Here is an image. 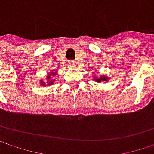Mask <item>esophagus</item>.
Wrapping results in <instances>:
<instances>
[{
    "instance_id": "esophagus-1",
    "label": "esophagus",
    "mask_w": 154,
    "mask_h": 154,
    "mask_svg": "<svg viewBox=\"0 0 154 154\" xmlns=\"http://www.w3.org/2000/svg\"><path fill=\"white\" fill-rule=\"evenodd\" d=\"M76 65V61H74V60H69V67H74Z\"/></svg>"
}]
</instances>
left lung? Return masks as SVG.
<instances>
[{"instance_id":"1","label":"left lung","mask_w":154,"mask_h":154,"mask_svg":"<svg viewBox=\"0 0 154 154\" xmlns=\"http://www.w3.org/2000/svg\"><path fill=\"white\" fill-rule=\"evenodd\" d=\"M94 80H96L97 82H101V81H107V79H108V77H103V76L100 77V78H98V77H94Z\"/></svg>"}]
</instances>
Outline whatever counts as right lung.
I'll use <instances>...</instances> for the list:
<instances>
[{"mask_svg":"<svg viewBox=\"0 0 154 154\" xmlns=\"http://www.w3.org/2000/svg\"><path fill=\"white\" fill-rule=\"evenodd\" d=\"M51 75H52V76H55V75H56V73H54V72H51V74H49V76H47L46 78L49 80V83L47 84V85H51L54 82V80H51V81H50V78H51ZM41 84H42L43 85H45V82L41 81Z\"/></svg>","mask_w":154,"mask_h":154,"instance_id":"obj_1","label":"right lung"}]
</instances>
